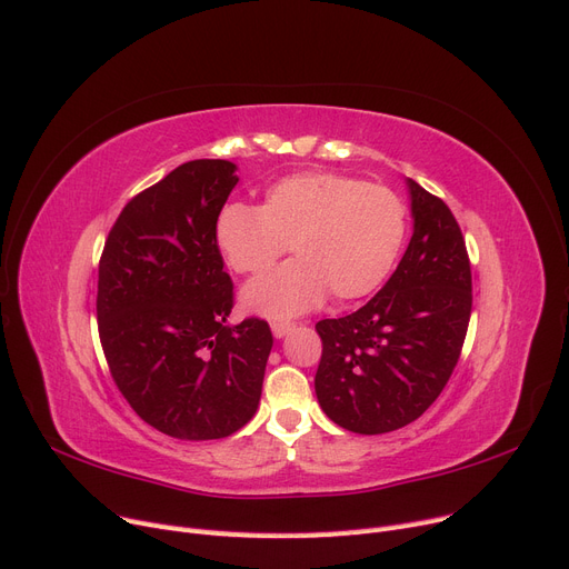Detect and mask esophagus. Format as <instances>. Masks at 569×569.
Masks as SVG:
<instances>
[{"instance_id": "obj_1", "label": "esophagus", "mask_w": 569, "mask_h": 569, "mask_svg": "<svg viewBox=\"0 0 569 569\" xmlns=\"http://www.w3.org/2000/svg\"><path fill=\"white\" fill-rule=\"evenodd\" d=\"M295 326L292 323H283V320H277V323H271V335H274L277 339H283Z\"/></svg>"}]
</instances>
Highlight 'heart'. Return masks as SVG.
Masks as SVG:
<instances>
[{
  "mask_svg": "<svg viewBox=\"0 0 569 569\" xmlns=\"http://www.w3.org/2000/svg\"><path fill=\"white\" fill-rule=\"evenodd\" d=\"M405 216L386 186L302 171L269 186L262 207L220 209L216 246L239 274H262L290 243L298 258L241 292L251 311L290 318L318 309L330 292L341 302L372 292L398 258Z\"/></svg>",
  "mask_w": 569,
  "mask_h": 569,
  "instance_id": "b5f03b06",
  "label": "heart"
}]
</instances>
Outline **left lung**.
<instances>
[{"instance_id": "1", "label": "left lung", "mask_w": 569, "mask_h": 569, "mask_svg": "<svg viewBox=\"0 0 569 569\" xmlns=\"http://www.w3.org/2000/svg\"><path fill=\"white\" fill-rule=\"evenodd\" d=\"M407 192L413 232L398 269L358 311L316 323L318 405L358 435L405 428L439 398L472 313V271L451 209L411 179Z\"/></svg>"}]
</instances>
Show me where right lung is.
<instances>
[{"instance_id": "add662e5", "label": "right lung", "mask_w": 569, "mask_h": 569, "mask_svg": "<svg viewBox=\"0 0 569 569\" xmlns=\"http://www.w3.org/2000/svg\"><path fill=\"white\" fill-rule=\"evenodd\" d=\"M239 183L230 160H190L139 192L104 243L97 323L122 398L156 430L220 439L251 421L271 351L260 318L228 323L232 279L216 218Z\"/></svg>"}]
</instances>
